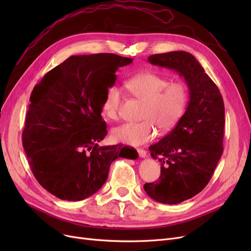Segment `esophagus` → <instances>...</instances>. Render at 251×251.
<instances>
[{
  "mask_svg": "<svg viewBox=\"0 0 251 251\" xmlns=\"http://www.w3.org/2000/svg\"><path fill=\"white\" fill-rule=\"evenodd\" d=\"M137 152H138L140 157H146L147 156V151L142 150V149H137Z\"/></svg>",
  "mask_w": 251,
  "mask_h": 251,
  "instance_id": "1",
  "label": "esophagus"
}]
</instances>
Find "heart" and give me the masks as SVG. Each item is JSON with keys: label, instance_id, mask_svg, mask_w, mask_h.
I'll use <instances>...</instances> for the list:
<instances>
[{"label": "heart", "instance_id": "heart-1", "mask_svg": "<svg viewBox=\"0 0 251 251\" xmlns=\"http://www.w3.org/2000/svg\"><path fill=\"white\" fill-rule=\"evenodd\" d=\"M127 88L133 97L144 102L137 123H125L112 129L114 141L128 146H140L151 141L155 128L161 132L173 129L183 116L189 100V89L184 82H173L160 74L147 72L131 78ZM122 100V90L116 84L105 91L102 115L109 120H117Z\"/></svg>", "mask_w": 251, "mask_h": 251}]
</instances>
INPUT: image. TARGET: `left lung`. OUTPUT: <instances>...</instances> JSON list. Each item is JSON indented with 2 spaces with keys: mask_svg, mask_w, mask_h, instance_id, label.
I'll use <instances>...</instances> for the list:
<instances>
[{
  "mask_svg": "<svg viewBox=\"0 0 251 251\" xmlns=\"http://www.w3.org/2000/svg\"><path fill=\"white\" fill-rule=\"evenodd\" d=\"M148 61L178 72L189 89L186 111L175 128L150 147L161 163V176L143 186L155 201L177 204L200 193L215 172L224 150L225 107L218 86L189 52L169 51Z\"/></svg>",
  "mask_w": 251,
  "mask_h": 251,
  "instance_id": "1",
  "label": "left lung"
}]
</instances>
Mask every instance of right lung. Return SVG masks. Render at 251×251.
Segmentation results:
<instances>
[{
  "mask_svg": "<svg viewBox=\"0 0 251 251\" xmlns=\"http://www.w3.org/2000/svg\"><path fill=\"white\" fill-rule=\"evenodd\" d=\"M132 61L107 52L71 56L34 86L22 143L34 177L58 199H87L107 181L113 161L138 156L119 144H98L107 135L100 116L105 91L118 68Z\"/></svg>",
  "mask_w": 251,
  "mask_h": 251,
  "instance_id": "1",
  "label": "right lung"
}]
</instances>
